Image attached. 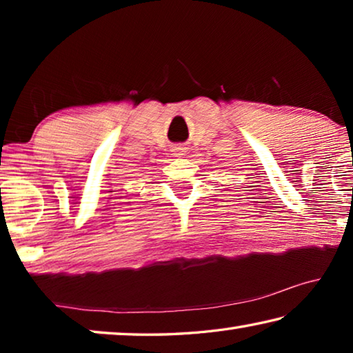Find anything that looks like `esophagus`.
I'll return each instance as SVG.
<instances>
[{
    "mask_svg": "<svg viewBox=\"0 0 353 353\" xmlns=\"http://www.w3.org/2000/svg\"><path fill=\"white\" fill-rule=\"evenodd\" d=\"M172 152H174L176 157H179V155H183L185 148H182V146H174V149H172Z\"/></svg>",
    "mask_w": 353,
    "mask_h": 353,
    "instance_id": "34e87169",
    "label": "esophagus"
}]
</instances>
